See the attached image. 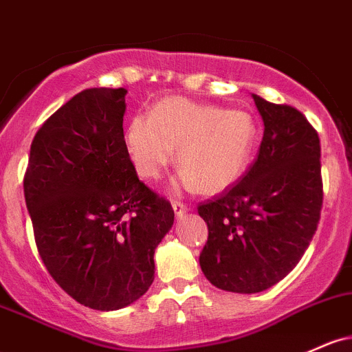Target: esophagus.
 <instances>
[{"label":"esophagus","instance_id":"obj_1","mask_svg":"<svg viewBox=\"0 0 352 352\" xmlns=\"http://www.w3.org/2000/svg\"><path fill=\"white\" fill-rule=\"evenodd\" d=\"M172 208H173V212H175L177 217H184L188 210L187 206H184L182 202H172Z\"/></svg>","mask_w":352,"mask_h":352}]
</instances>
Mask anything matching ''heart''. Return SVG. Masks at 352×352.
Returning <instances> with one entry per match:
<instances>
[{
	"mask_svg": "<svg viewBox=\"0 0 352 352\" xmlns=\"http://www.w3.org/2000/svg\"><path fill=\"white\" fill-rule=\"evenodd\" d=\"M257 142L252 117L184 96H168L146 115H137L123 133V145L142 179L157 180L173 160L182 172L177 187L217 194L241 179Z\"/></svg>",
	"mask_w": 352,
	"mask_h": 352,
	"instance_id": "heart-1",
	"label": "heart"
}]
</instances>
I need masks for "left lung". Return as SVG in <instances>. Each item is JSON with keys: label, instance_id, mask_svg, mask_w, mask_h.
<instances>
[{"label": "left lung", "instance_id": "obj_1", "mask_svg": "<svg viewBox=\"0 0 352 352\" xmlns=\"http://www.w3.org/2000/svg\"><path fill=\"white\" fill-rule=\"evenodd\" d=\"M264 122L258 155L239 182L199 204V262L222 291L254 294L283 280L311 244L322 208L319 135L289 105L252 95Z\"/></svg>", "mask_w": 352, "mask_h": 352}]
</instances>
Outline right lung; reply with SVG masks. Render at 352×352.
I'll use <instances>...</instances> for the list:
<instances>
[{"label":"right lung","instance_id":"right-lung-1","mask_svg":"<svg viewBox=\"0 0 352 352\" xmlns=\"http://www.w3.org/2000/svg\"><path fill=\"white\" fill-rule=\"evenodd\" d=\"M125 88H88L32 142L25 200L50 276L76 302L117 311L140 299L173 208L138 179L123 145Z\"/></svg>","mask_w":352,"mask_h":352}]
</instances>
